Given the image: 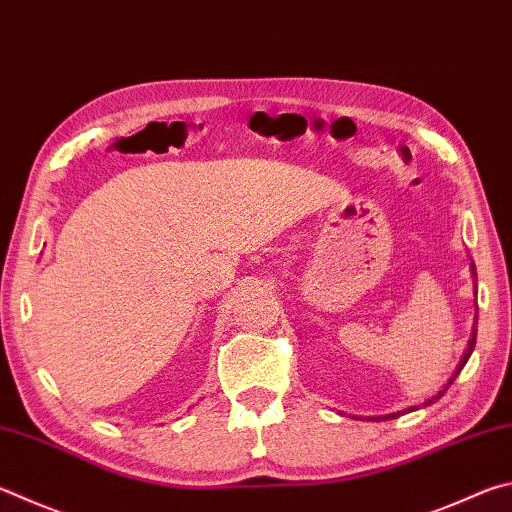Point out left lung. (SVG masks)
I'll use <instances>...</instances> for the list:
<instances>
[{"instance_id":"1","label":"left lung","mask_w":512,"mask_h":512,"mask_svg":"<svg viewBox=\"0 0 512 512\" xmlns=\"http://www.w3.org/2000/svg\"><path fill=\"white\" fill-rule=\"evenodd\" d=\"M472 268H475V266H472ZM475 340H477V329H472V338H470V342H468V349H466V353H463V358H461V362H459V367H457V371H454V376L450 378V383H448V385H445V389H448V387L452 385V380H454V378H457V374H459V371L463 369V365H466V362H468V358H470V353H472V349H475ZM445 389H443V392H445ZM443 392H439V396H443ZM439 396H434V398H430V401H427L425 405H430V403H434V401H436V398H439ZM396 416H401V412H396V414H389V416H380V418H385V421H387V418H396ZM376 421H378V418H376Z\"/></svg>"}]
</instances>
